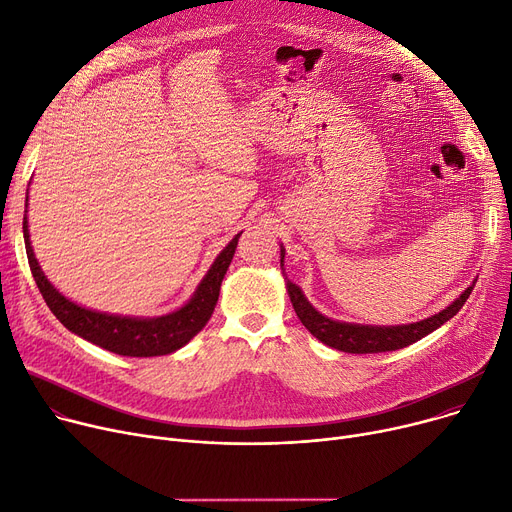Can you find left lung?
Wrapping results in <instances>:
<instances>
[{
  "label": "left lung",
  "instance_id": "1",
  "mask_svg": "<svg viewBox=\"0 0 512 512\" xmlns=\"http://www.w3.org/2000/svg\"><path fill=\"white\" fill-rule=\"evenodd\" d=\"M283 258H285V252L281 250V268H283ZM287 291H289L297 318L302 320V324L324 345L335 347L345 353H382V351L403 349L419 339H424L426 335L432 333V330H436L446 320L453 318L467 302V297L473 291V285L467 287L446 310L434 314L432 318L413 322V324H401V326H364V324H347V322L330 320L320 312H316L304 297L302 289L293 285L291 281H287Z\"/></svg>",
  "mask_w": 512,
  "mask_h": 512
}]
</instances>
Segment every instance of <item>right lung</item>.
<instances>
[{
  "mask_svg": "<svg viewBox=\"0 0 512 512\" xmlns=\"http://www.w3.org/2000/svg\"><path fill=\"white\" fill-rule=\"evenodd\" d=\"M24 246L30 270H33L35 283L45 299V304L53 312V316L62 322L74 335L95 343L107 351L128 357H155L167 355L184 347L194 335H198L213 314L221 281L231 264V258L237 248L239 233L231 239L229 246L217 256L215 264L210 266L208 275L198 285L190 302L173 314L159 318H128V316H111L76 306L70 299L59 293L43 275V270L30 248L28 239V223L26 215L22 221Z\"/></svg>",
  "mask_w": 512,
  "mask_h": 512,
  "instance_id": "add662e5",
  "label": "right lung"
}]
</instances>
